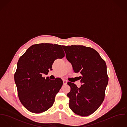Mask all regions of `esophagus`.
Segmentation results:
<instances>
[{
	"label": "esophagus",
	"instance_id": "34e87169",
	"mask_svg": "<svg viewBox=\"0 0 127 127\" xmlns=\"http://www.w3.org/2000/svg\"><path fill=\"white\" fill-rule=\"evenodd\" d=\"M63 84L64 85H66L67 83V81L66 80H63Z\"/></svg>",
	"mask_w": 127,
	"mask_h": 127
}]
</instances>
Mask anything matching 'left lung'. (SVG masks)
<instances>
[{
    "label": "left lung",
    "mask_w": 127,
    "mask_h": 127,
    "mask_svg": "<svg viewBox=\"0 0 127 127\" xmlns=\"http://www.w3.org/2000/svg\"><path fill=\"white\" fill-rule=\"evenodd\" d=\"M67 60L75 72L80 71L81 86L68 82L69 107L75 114L89 116L95 112L104 100L108 83L107 66L95 49L82 45L63 46Z\"/></svg>",
    "instance_id": "8db88e82"
}]
</instances>
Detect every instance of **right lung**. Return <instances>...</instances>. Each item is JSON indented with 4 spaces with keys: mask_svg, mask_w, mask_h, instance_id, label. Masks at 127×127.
I'll list each match as a JSON object with an SVG mask.
<instances>
[{
    "mask_svg": "<svg viewBox=\"0 0 127 127\" xmlns=\"http://www.w3.org/2000/svg\"><path fill=\"white\" fill-rule=\"evenodd\" d=\"M65 57L61 45L40 43L31 46L19 58L14 81L20 101L30 112H44L55 102L63 81L43 77L52 69L56 59Z\"/></svg>",
    "mask_w": 127,
    "mask_h": 127,
    "instance_id": "add662e5",
    "label": "right lung"
}]
</instances>
